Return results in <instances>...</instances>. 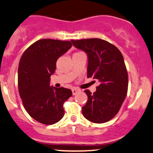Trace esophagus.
<instances>
[{
  "label": "esophagus",
  "instance_id": "obj_1",
  "mask_svg": "<svg viewBox=\"0 0 153 153\" xmlns=\"http://www.w3.org/2000/svg\"><path fill=\"white\" fill-rule=\"evenodd\" d=\"M79 92H80L79 89H77V88H73V89H72V93H73L74 96L76 95V93H78Z\"/></svg>",
  "mask_w": 153,
  "mask_h": 153
}]
</instances>
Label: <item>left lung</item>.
Returning <instances> with one entry per match:
<instances>
[{
	"mask_svg": "<svg viewBox=\"0 0 153 153\" xmlns=\"http://www.w3.org/2000/svg\"><path fill=\"white\" fill-rule=\"evenodd\" d=\"M74 46L88 55V78L100 85L92 94L85 90L88 101L82 108L83 116L90 122L103 123L118 113L127 96L128 76L120 51L101 39L71 40Z\"/></svg>",
	"mask_w": 153,
	"mask_h": 153,
	"instance_id": "obj_1",
	"label": "left lung"
}]
</instances>
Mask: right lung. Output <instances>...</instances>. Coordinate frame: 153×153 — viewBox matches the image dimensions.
<instances>
[{"label": "right lung", "mask_w": 153, "mask_h": 153, "mask_svg": "<svg viewBox=\"0 0 153 153\" xmlns=\"http://www.w3.org/2000/svg\"><path fill=\"white\" fill-rule=\"evenodd\" d=\"M71 46L69 41L41 39L31 44L19 60V96L29 115L42 124L60 121L64 115L63 103L72 96L70 89L50 86L57 60Z\"/></svg>", "instance_id": "right-lung-1"}]
</instances>
